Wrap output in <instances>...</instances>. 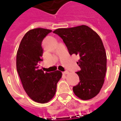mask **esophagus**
I'll return each instance as SVG.
<instances>
[{"instance_id": "34e87169", "label": "esophagus", "mask_w": 121, "mask_h": 121, "mask_svg": "<svg viewBox=\"0 0 121 121\" xmlns=\"http://www.w3.org/2000/svg\"><path fill=\"white\" fill-rule=\"evenodd\" d=\"M68 73H69V72H68V71H66V72H63V74H65V75H66V74H68Z\"/></svg>"}]
</instances>
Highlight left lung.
Here are the masks:
<instances>
[{
    "mask_svg": "<svg viewBox=\"0 0 121 121\" xmlns=\"http://www.w3.org/2000/svg\"><path fill=\"white\" fill-rule=\"evenodd\" d=\"M62 38L69 53L79 56L77 64L81 70L77 72L78 85L73 87L74 94L81 100H90L100 92L107 70V56L99 35L86 25L53 31Z\"/></svg>",
    "mask_w": 121,
    "mask_h": 121,
    "instance_id": "1",
    "label": "left lung"
}]
</instances>
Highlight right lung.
<instances>
[{"instance_id": "obj_1", "label": "right lung", "mask_w": 121, "mask_h": 121, "mask_svg": "<svg viewBox=\"0 0 121 121\" xmlns=\"http://www.w3.org/2000/svg\"><path fill=\"white\" fill-rule=\"evenodd\" d=\"M52 31L36 28L26 32L21 40L16 55V67L25 91L36 102L44 104L54 97L62 72L44 73L39 68L42 60V40Z\"/></svg>"}]
</instances>
